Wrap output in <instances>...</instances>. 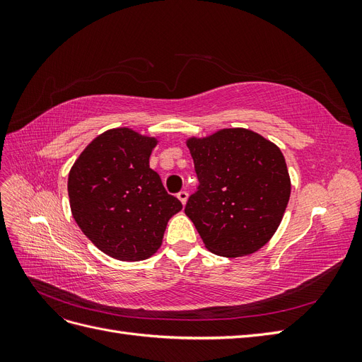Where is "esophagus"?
I'll use <instances>...</instances> for the list:
<instances>
[{
	"label": "esophagus",
	"mask_w": 362,
	"mask_h": 362,
	"mask_svg": "<svg viewBox=\"0 0 362 362\" xmlns=\"http://www.w3.org/2000/svg\"><path fill=\"white\" fill-rule=\"evenodd\" d=\"M177 196H178V199L181 201V204H182V205H185V202H187V198H189V193L185 192V190H181Z\"/></svg>",
	"instance_id": "34e87169"
}]
</instances>
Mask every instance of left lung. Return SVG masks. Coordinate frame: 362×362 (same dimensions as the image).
<instances>
[{"mask_svg":"<svg viewBox=\"0 0 362 362\" xmlns=\"http://www.w3.org/2000/svg\"><path fill=\"white\" fill-rule=\"evenodd\" d=\"M198 189L185 204L208 250L235 258L254 254L278 229L290 199L281 149L245 128L189 139Z\"/></svg>","mask_w":362,"mask_h":362,"instance_id":"8db88e82","label":"left lung"}]
</instances>
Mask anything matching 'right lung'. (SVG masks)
I'll return each instance as SVG.
<instances>
[{"mask_svg":"<svg viewBox=\"0 0 362 362\" xmlns=\"http://www.w3.org/2000/svg\"><path fill=\"white\" fill-rule=\"evenodd\" d=\"M154 137L129 128L108 129L92 140L68 178L72 216L104 254L140 261L161 246L169 218L182 204L149 168Z\"/></svg>","mask_w":362,"mask_h":362,"instance_id":"obj_1","label":"right lung"}]
</instances>
